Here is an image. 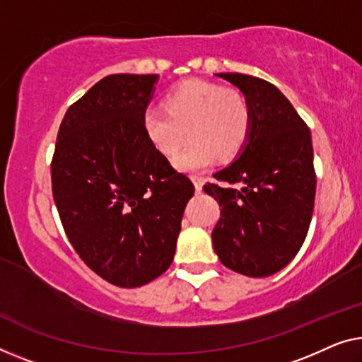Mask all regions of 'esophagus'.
Masks as SVG:
<instances>
[{
	"instance_id": "34e87169",
	"label": "esophagus",
	"mask_w": 362,
	"mask_h": 362,
	"mask_svg": "<svg viewBox=\"0 0 362 362\" xmlns=\"http://www.w3.org/2000/svg\"><path fill=\"white\" fill-rule=\"evenodd\" d=\"M190 179H192V182H193V185H195V190H197V192H202V188H203V179H202V177L192 175Z\"/></svg>"
}]
</instances>
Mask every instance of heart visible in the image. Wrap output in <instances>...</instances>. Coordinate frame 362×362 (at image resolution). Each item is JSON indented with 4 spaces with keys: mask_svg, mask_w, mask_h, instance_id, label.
<instances>
[{
    "mask_svg": "<svg viewBox=\"0 0 362 362\" xmlns=\"http://www.w3.org/2000/svg\"><path fill=\"white\" fill-rule=\"evenodd\" d=\"M165 107H148L143 123L148 138L164 156H174L190 143L174 164L183 172H197L214 163L230 160L242 153L253 128V109L235 89L202 79H190L167 95Z\"/></svg>",
    "mask_w": 362,
    "mask_h": 362,
    "instance_id": "b5f03b06",
    "label": "heart"
}]
</instances>
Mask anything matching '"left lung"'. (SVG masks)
<instances>
[{"label": "left lung", "mask_w": 362, "mask_h": 362, "mask_svg": "<svg viewBox=\"0 0 362 362\" xmlns=\"http://www.w3.org/2000/svg\"><path fill=\"white\" fill-rule=\"evenodd\" d=\"M216 76L249 99L253 128L239 158L214 174L221 183L203 187L221 208L213 249L235 273L269 276L293 260L309 230L317 185L310 129L268 81L240 73Z\"/></svg>", "instance_id": "obj_1"}]
</instances>
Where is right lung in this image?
Instances as JSON below:
<instances>
[{
  "label": "right lung",
  "mask_w": 362,
  "mask_h": 362,
  "mask_svg": "<svg viewBox=\"0 0 362 362\" xmlns=\"http://www.w3.org/2000/svg\"><path fill=\"white\" fill-rule=\"evenodd\" d=\"M158 74H110L69 105L52 159V192L64 233L110 284L139 288L174 260L195 187L144 129Z\"/></svg>",
  "instance_id": "add662e5"
}]
</instances>
